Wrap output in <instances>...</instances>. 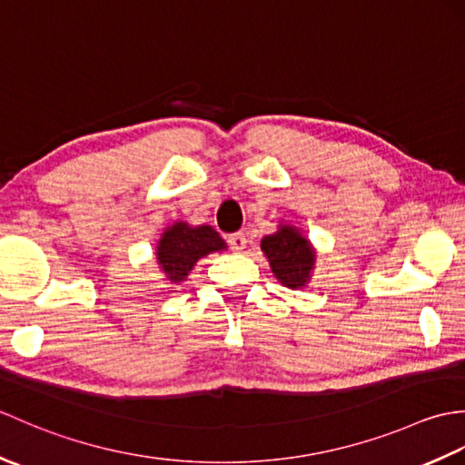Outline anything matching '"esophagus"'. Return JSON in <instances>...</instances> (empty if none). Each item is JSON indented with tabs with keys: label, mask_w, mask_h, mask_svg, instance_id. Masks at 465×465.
I'll return each instance as SVG.
<instances>
[{
	"label": "esophagus",
	"mask_w": 465,
	"mask_h": 465,
	"mask_svg": "<svg viewBox=\"0 0 465 465\" xmlns=\"http://www.w3.org/2000/svg\"><path fill=\"white\" fill-rule=\"evenodd\" d=\"M227 242H230L233 252H243L245 245H248V238H245V233H242V232L227 235Z\"/></svg>",
	"instance_id": "1"
}]
</instances>
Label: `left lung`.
Listing matches in <instances>:
<instances>
[{"label":"left lung","mask_w":465,"mask_h":465,"mask_svg":"<svg viewBox=\"0 0 465 465\" xmlns=\"http://www.w3.org/2000/svg\"><path fill=\"white\" fill-rule=\"evenodd\" d=\"M260 248L270 262L275 280L285 288L303 290L312 282L318 253L300 227L282 222L278 232L265 235Z\"/></svg>","instance_id":"obj_1"}]
</instances>
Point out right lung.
Instances as JSON below:
<instances>
[{
  "label": "right lung",
  "instance_id": "1",
  "mask_svg": "<svg viewBox=\"0 0 465 465\" xmlns=\"http://www.w3.org/2000/svg\"><path fill=\"white\" fill-rule=\"evenodd\" d=\"M227 250V243L212 225L173 222L162 232L155 245V262L163 280L172 285L185 282L195 263L213 252Z\"/></svg>",
  "mask_w": 465,
  "mask_h": 465
}]
</instances>
